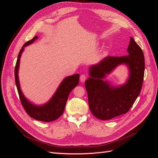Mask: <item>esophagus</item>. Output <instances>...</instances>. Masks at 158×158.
<instances>
[{"label": "esophagus", "mask_w": 158, "mask_h": 158, "mask_svg": "<svg viewBox=\"0 0 158 158\" xmlns=\"http://www.w3.org/2000/svg\"><path fill=\"white\" fill-rule=\"evenodd\" d=\"M86 78H87L86 75H85V74H82V75L80 76V82H85V80H86Z\"/></svg>", "instance_id": "34e87169"}]
</instances>
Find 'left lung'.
<instances>
[{
    "label": "left lung",
    "instance_id": "left-lung-1",
    "mask_svg": "<svg viewBox=\"0 0 158 158\" xmlns=\"http://www.w3.org/2000/svg\"><path fill=\"white\" fill-rule=\"evenodd\" d=\"M127 51L126 56H107L89 69L90 78L85 82L89 107L94 115L101 120L127 113L141 92L145 69L144 53L132 37ZM121 64L129 66L130 76L125 85L112 87L101 79Z\"/></svg>",
    "mask_w": 158,
    "mask_h": 158
}]
</instances>
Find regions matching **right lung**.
Returning <instances> with one entry per match:
<instances>
[{"label":"right lung","mask_w":158,"mask_h":158,"mask_svg":"<svg viewBox=\"0 0 158 158\" xmlns=\"http://www.w3.org/2000/svg\"><path fill=\"white\" fill-rule=\"evenodd\" d=\"M37 38V36H35L31 40L27 41L23 45L20 49L18 56V59L14 70V75H15V82L18 89V92L20 98L23 109L30 117L35 118V120L41 121L44 122H50L55 121L60 117L63 114L65 108L66 103L68 99V97L70 93L76 86H77L79 83L80 75L76 74L73 76L66 77L60 86L57 89L54 96L52 98L50 101L45 105L40 107L33 106L23 96L22 91L20 89V84L18 80V68L20 63V59L23 48L28 45H30Z\"/></svg>","instance_id":"1"}]
</instances>
